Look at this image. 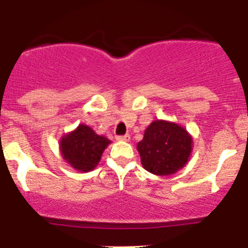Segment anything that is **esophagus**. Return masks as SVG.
Returning a JSON list of instances; mask_svg holds the SVG:
<instances>
[{
  "instance_id": "obj_1",
  "label": "esophagus",
  "mask_w": 248,
  "mask_h": 248,
  "mask_svg": "<svg viewBox=\"0 0 248 248\" xmlns=\"http://www.w3.org/2000/svg\"><path fill=\"white\" fill-rule=\"evenodd\" d=\"M115 139L118 140V141H129L130 140V135L129 134H125V135H118Z\"/></svg>"
}]
</instances>
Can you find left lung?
I'll use <instances>...</instances> for the list:
<instances>
[{
  "instance_id": "left-lung-1",
  "label": "left lung",
  "mask_w": 248,
  "mask_h": 248,
  "mask_svg": "<svg viewBox=\"0 0 248 248\" xmlns=\"http://www.w3.org/2000/svg\"><path fill=\"white\" fill-rule=\"evenodd\" d=\"M137 149L145 170L159 176H168L189 161L192 138L176 123L154 120L145 129Z\"/></svg>"
}]
</instances>
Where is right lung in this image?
Listing matches in <instances>:
<instances>
[{"instance_id":"1","label":"right lung","mask_w":248,"mask_h":248,"mask_svg":"<svg viewBox=\"0 0 248 248\" xmlns=\"http://www.w3.org/2000/svg\"><path fill=\"white\" fill-rule=\"evenodd\" d=\"M110 144L108 138L98 135L88 125L80 124L61 139L63 159L78 171H92L100 161L103 151Z\"/></svg>"}]
</instances>
